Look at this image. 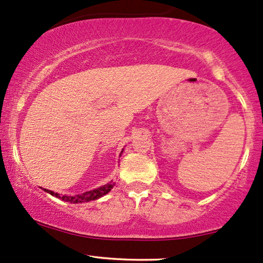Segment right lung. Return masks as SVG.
<instances>
[{"mask_svg": "<svg viewBox=\"0 0 263 263\" xmlns=\"http://www.w3.org/2000/svg\"><path fill=\"white\" fill-rule=\"evenodd\" d=\"M124 152V149L121 150V154ZM120 154V156H121ZM115 185V183L113 181H109V183H107L106 185H102V186L97 187V189H93V190H90V191H86L84 192V194H78V195H74V196H71V195H60L58 194V192H54L51 190H47V189H43L45 192H48V194H50L51 196H54L56 198H60L62 201L65 202H69V203H84V202H90V201H95V199H99L102 197V196L107 195L108 192H109L113 186Z\"/></svg>", "mask_w": 263, "mask_h": 263, "instance_id": "obj_1", "label": "right lung"}]
</instances>
